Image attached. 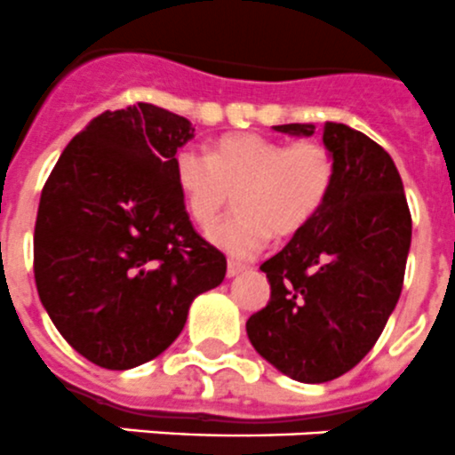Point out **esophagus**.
<instances>
[{"label":"esophagus","mask_w":455,"mask_h":455,"mask_svg":"<svg viewBox=\"0 0 455 455\" xmlns=\"http://www.w3.org/2000/svg\"><path fill=\"white\" fill-rule=\"evenodd\" d=\"M242 272H246V265H242V262H235V260L228 262V279H235V276H239Z\"/></svg>","instance_id":"esophagus-1"}]
</instances>
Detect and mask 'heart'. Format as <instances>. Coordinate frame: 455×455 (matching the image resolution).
<instances>
[{
    "label": "heart",
    "mask_w": 455,
    "mask_h": 455,
    "mask_svg": "<svg viewBox=\"0 0 455 455\" xmlns=\"http://www.w3.org/2000/svg\"><path fill=\"white\" fill-rule=\"evenodd\" d=\"M174 176L190 219L202 228L216 223L236 195L239 213L206 236L232 258H253L272 235H295L321 212L335 181V160L316 141L286 144L239 132L219 139L212 156L181 148Z\"/></svg>",
    "instance_id": "1"
}]
</instances>
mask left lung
Returning a JSON list of instances; mask_svg holds the SVG:
<instances>
[{
    "label": "left lung",
    "instance_id": "1",
    "mask_svg": "<svg viewBox=\"0 0 455 455\" xmlns=\"http://www.w3.org/2000/svg\"><path fill=\"white\" fill-rule=\"evenodd\" d=\"M276 132L311 137L316 125ZM335 181L321 212L262 262L269 302L246 321V335L281 374L323 384L370 354L403 292L411 213L393 157L344 123L323 125Z\"/></svg>",
    "mask_w": 455,
    "mask_h": 455
}]
</instances>
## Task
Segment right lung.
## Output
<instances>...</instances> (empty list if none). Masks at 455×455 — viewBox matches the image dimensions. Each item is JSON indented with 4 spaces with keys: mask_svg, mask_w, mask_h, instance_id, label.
<instances>
[{
    "mask_svg": "<svg viewBox=\"0 0 455 455\" xmlns=\"http://www.w3.org/2000/svg\"><path fill=\"white\" fill-rule=\"evenodd\" d=\"M193 123L139 101L71 139L41 190L34 279L60 335L104 370H132L181 335L225 255L193 230L176 151Z\"/></svg>",
    "mask_w": 455,
    "mask_h": 455,
    "instance_id": "add662e5",
    "label": "right lung"
}]
</instances>
